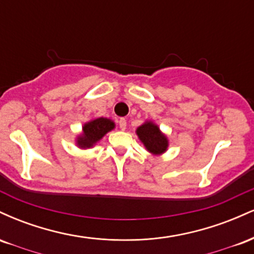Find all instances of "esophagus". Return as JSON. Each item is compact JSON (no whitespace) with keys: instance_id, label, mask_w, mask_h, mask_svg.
I'll use <instances>...</instances> for the list:
<instances>
[{"instance_id":"34e87169","label":"esophagus","mask_w":254,"mask_h":254,"mask_svg":"<svg viewBox=\"0 0 254 254\" xmlns=\"http://www.w3.org/2000/svg\"><path fill=\"white\" fill-rule=\"evenodd\" d=\"M118 124H119V127H121V130L127 129V119H125V118L119 119Z\"/></svg>"}]
</instances>
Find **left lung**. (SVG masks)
Instances as JSON below:
<instances>
[{
	"instance_id": "left-lung-1",
	"label": "left lung",
	"mask_w": 254,
	"mask_h": 254,
	"mask_svg": "<svg viewBox=\"0 0 254 254\" xmlns=\"http://www.w3.org/2000/svg\"><path fill=\"white\" fill-rule=\"evenodd\" d=\"M137 136L144 144L145 149L153 155H161L168 148V139L153 122H145L137 127Z\"/></svg>"
}]
</instances>
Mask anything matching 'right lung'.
I'll return each instance as SVG.
<instances>
[{
    "label": "right lung",
    "mask_w": 254,
    "mask_h": 254,
    "mask_svg": "<svg viewBox=\"0 0 254 254\" xmlns=\"http://www.w3.org/2000/svg\"><path fill=\"white\" fill-rule=\"evenodd\" d=\"M115 123L109 118H95L83 125L82 133L77 137L76 144L78 148L87 149L92 148L97 142L111 130L115 129Z\"/></svg>",
    "instance_id": "obj_1"
}]
</instances>
